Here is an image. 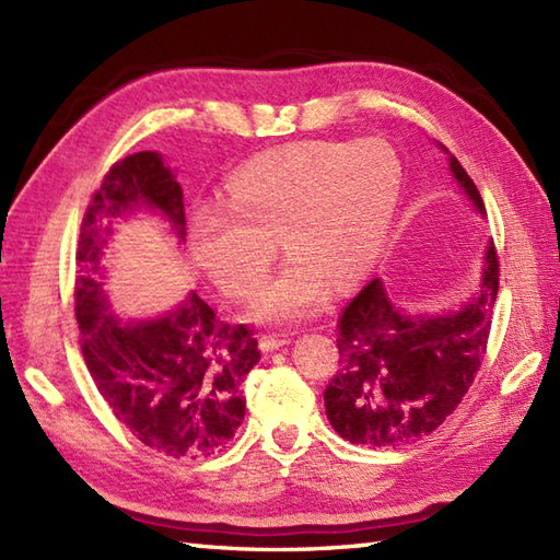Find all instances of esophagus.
Masks as SVG:
<instances>
[{
  "mask_svg": "<svg viewBox=\"0 0 560 560\" xmlns=\"http://www.w3.org/2000/svg\"><path fill=\"white\" fill-rule=\"evenodd\" d=\"M287 343H289V339L281 337V335H261V337H259V349L265 351V353L277 351V349H281V347H287Z\"/></svg>",
  "mask_w": 560,
  "mask_h": 560,
  "instance_id": "esophagus-1",
  "label": "esophagus"
}]
</instances>
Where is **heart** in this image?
Segmentation results:
<instances>
[{"label": "heart", "mask_w": 560, "mask_h": 560, "mask_svg": "<svg viewBox=\"0 0 560 560\" xmlns=\"http://www.w3.org/2000/svg\"><path fill=\"white\" fill-rule=\"evenodd\" d=\"M401 165L383 141H299L237 168L223 201L192 219L195 257L213 283L249 299L265 283L277 243L291 255L253 303L269 323L313 315L331 287H349L385 241Z\"/></svg>", "instance_id": "b5f03b06"}]
</instances>
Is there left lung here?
<instances>
[{
	"instance_id": "8db88e82",
	"label": "left lung",
	"mask_w": 560,
	"mask_h": 560,
	"mask_svg": "<svg viewBox=\"0 0 560 560\" xmlns=\"http://www.w3.org/2000/svg\"><path fill=\"white\" fill-rule=\"evenodd\" d=\"M450 171L486 213L477 185L455 156ZM498 267L491 243L477 295L443 315L399 311L380 279L351 299L337 323L339 371L325 389L327 419L343 440L365 447L407 445L431 435L459 407L489 347Z\"/></svg>"
}]
</instances>
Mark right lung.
Listing matches in <instances>:
<instances>
[{"label":"right lung","mask_w":560,"mask_h":560,"mask_svg":"<svg viewBox=\"0 0 560 560\" xmlns=\"http://www.w3.org/2000/svg\"><path fill=\"white\" fill-rule=\"evenodd\" d=\"M159 209L185 237L183 189L156 151L117 161L93 192L77 247L74 313L81 353L115 419L168 457H209L229 445L245 416L243 377L259 361L247 325L221 323L197 293L149 323L108 311L98 269L110 223L129 209Z\"/></svg>","instance_id":"1"}]
</instances>
